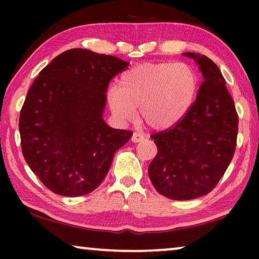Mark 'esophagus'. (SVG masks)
Segmentation results:
<instances>
[{"mask_svg": "<svg viewBox=\"0 0 259 259\" xmlns=\"http://www.w3.org/2000/svg\"><path fill=\"white\" fill-rule=\"evenodd\" d=\"M145 139V136L144 134H140V133H138V132H134L133 133V136H132V140L133 143H139V141H141V140H144Z\"/></svg>", "mask_w": 259, "mask_h": 259, "instance_id": "1", "label": "esophagus"}]
</instances>
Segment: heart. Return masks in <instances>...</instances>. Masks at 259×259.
I'll use <instances>...</instances> for the list:
<instances>
[{
	"instance_id": "obj_1",
	"label": "heart",
	"mask_w": 259,
	"mask_h": 259,
	"mask_svg": "<svg viewBox=\"0 0 259 259\" xmlns=\"http://www.w3.org/2000/svg\"><path fill=\"white\" fill-rule=\"evenodd\" d=\"M198 86L196 70L185 63H143L122 74L119 88H109L107 101L119 121H132L140 108L151 128L166 130L187 114Z\"/></svg>"
}]
</instances>
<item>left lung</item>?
Here are the masks:
<instances>
[{
  "instance_id": "left-lung-1",
  "label": "left lung",
  "mask_w": 259,
  "mask_h": 259,
  "mask_svg": "<svg viewBox=\"0 0 259 259\" xmlns=\"http://www.w3.org/2000/svg\"><path fill=\"white\" fill-rule=\"evenodd\" d=\"M199 67L203 83L187 114L151 138L158 153L148 166L155 190L175 200L205 196L217 185L235 153L238 116L218 66L205 55L183 53Z\"/></svg>"
}]
</instances>
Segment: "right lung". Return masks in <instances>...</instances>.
I'll return each instance as SVG.
<instances>
[{
  "label": "right lung",
  "mask_w": 259,
  "mask_h": 259,
  "mask_svg": "<svg viewBox=\"0 0 259 259\" xmlns=\"http://www.w3.org/2000/svg\"><path fill=\"white\" fill-rule=\"evenodd\" d=\"M130 63L75 48L41 70L27 93L19 128L23 157L49 190L79 197L100 185L132 132L104 120L108 83Z\"/></svg>",
  "instance_id": "add662e5"
}]
</instances>
